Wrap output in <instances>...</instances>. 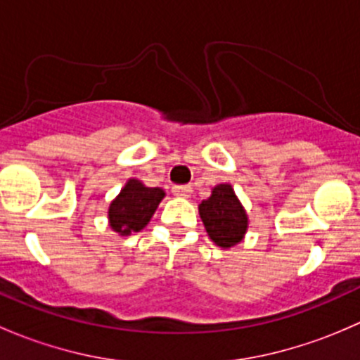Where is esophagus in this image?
Here are the masks:
<instances>
[{
    "mask_svg": "<svg viewBox=\"0 0 360 360\" xmlns=\"http://www.w3.org/2000/svg\"><path fill=\"white\" fill-rule=\"evenodd\" d=\"M191 186H174L172 188V193L176 195V197H181V198H188L191 195Z\"/></svg>",
    "mask_w": 360,
    "mask_h": 360,
    "instance_id": "34e87169",
    "label": "esophagus"
}]
</instances>
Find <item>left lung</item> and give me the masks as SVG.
Returning <instances> with one entry per match:
<instances>
[{
    "instance_id": "8db88e82",
    "label": "left lung",
    "mask_w": 360,
    "mask_h": 360,
    "mask_svg": "<svg viewBox=\"0 0 360 360\" xmlns=\"http://www.w3.org/2000/svg\"><path fill=\"white\" fill-rule=\"evenodd\" d=\"M207 235L216 245L230 249L242 242L248 231V214L231 184H217L207 200L198 205Z\"/></svg>"
}]
</instances>
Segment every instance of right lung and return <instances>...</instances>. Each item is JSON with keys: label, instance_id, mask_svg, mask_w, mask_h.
Segmentation results:
<instances>
[{"label": "right lung", "instance_id": "obj_1", "mask_svg": "<svg viewBox=\"0 0 360 360\" xmlns=\"http://www.w3.org/2000/svg\"><path fill=\"white\" fill-rule=\"evenodd\" d=\"M163 197L165 191L160 188H148L139 179H129L108 209L111 230L123 237L141 231L150 223Z\"/></svg>", "mask_w": 360, "mask_h": 360}]
</instances>
